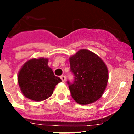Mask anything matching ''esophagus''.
I'll return each instance as SVG.
<instances>
[{"label":"esophagus","instance_id":"esophagus-1","mask_svg":"<svg viewBox=\"0 0 134 134\" xmlns=\"http://www.w3.org/2000/svg\"><path fill=\"white\" fill-rule=\"evenodd\" d=\"M60 78H61V80H62V81L63 82H64L66 81V77H65L64 75H62V76L60 77Z\"/></svg>","mask_w":134,"mask_h":134}]
</instances>
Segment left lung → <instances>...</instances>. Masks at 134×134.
<instances>
[{
	"instance_id": "8db88e82",
	"label": "left lung",
	"mask_w": 134,
	"mask_h": 134,
	"mask_svg": "<svg viewBox=\"0 0 134 134\" xmlns=\"http://www.w3.org/2000/svg\"><path fill=\"white\" fill-rule=\"evenodd\" d=\"M72 83L67 81L72 98L80 104L97 101L104 92L109 75L107 67L99 56L87 49H80L70 58Z\"/></svg>"
}]
</instances>
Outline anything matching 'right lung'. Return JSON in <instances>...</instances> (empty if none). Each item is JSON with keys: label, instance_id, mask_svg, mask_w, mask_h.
Segmentation results:
<instances>
[{"label": "right lung", "instance_id": "1", "mask_svg": "<svg viewBox=\"0 0 134 134\" xmlns=\"http://www.w3.org/2000/svg\"><path fill=\"white\" fill-rule=\"evenodd\" d=\"M47 63L48 59L41 57L30 59L22 67L18 81L25 97L35 102L45 100L52 94L55 86L62 82Z\"/></svg>", "mask_w": 134, "mask_h": 134}]
</instances>
